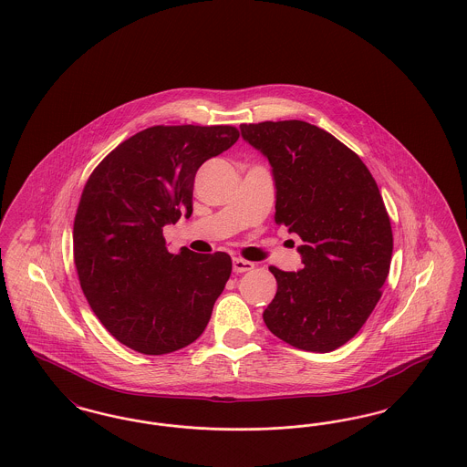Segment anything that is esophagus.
Returning a JSON list of instances; mask_svg holds the SVG:
<instances>
[{"label":"esophagus","mask_w":467,"mask_h":467,"mask_svg":"<svg viewBox=\"0 0 467 467\" xmlns=\"http://www.w3.org/2000/svg\"><path fill=\"white\" fill-rule=\"evenodd\" d=\"M255 267L254 263H250V261H244L242 257H234L233 259V269H234V273H244V271H252Z\"/></svg>","instance_id":"obj_1"}]
</instances>
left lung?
I'll list each match as a JSON object with an SVG mask.
<instances>
[{
    "mask_svg": "<svg viewBox=\"0 0 467 467\" xmlns=\"http://www.w3.org/2000/svg\"><path fill=\"white\" fill-rule=\"evenodd\" d=\"M267 157L275 223L303 244L305 267L269 266L278 289L263 313L267 329L306 352H333L375 310L392 259V227L373 175L354 150L305 120L242 124Z\"/></svg>",
    "mask_w": 467,
    "mask_h": 467,
    "instance_id": "left-lung-1",
    "label": "left lung"
}]
</instances>
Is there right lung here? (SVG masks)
Returning <instances> with one entry per match:
<instances>
[{
	"label": "right lung",
	"instance_id": "1",
	"mask_svg": "<svg viewBox=\"0 0 467 467\" xmlns=\"http://www.w3.org/2000/svg\"><path fill=\"white\" fill-rule=\"evenodd\" d=\"M234 126H152L90 173L73 223V259L90 308L145 356L200 337L231 276L225 252H168L162 227L192 213L201 164L236 143Z\"/></svg>",
	"mask_w": 467,
	"mask_h": 467
}]
</instances>
